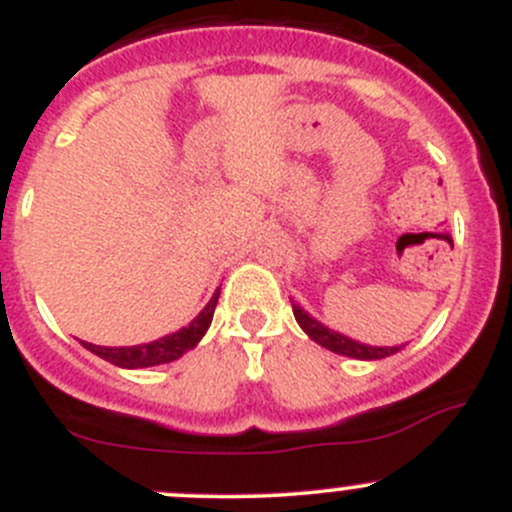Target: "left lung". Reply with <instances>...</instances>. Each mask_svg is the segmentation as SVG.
<instances>
[{"label": "left lung", "instance_id": "obj_1", "mask_svg": "<svg viewBox=\"0 0 512 512\" xmlns=\"http://www.w3.org/2000/svg\"><path fill=\"white\" fill-rule=\"evenodd\" d=\"M292 309H294V316H297L299 326L304 328V331L309 333V336L314 338L319 346H324V348H328V351H333L338 355H348V358H358V360H378V358H385V355H392V353L400 351L397 346H392V348L363 346V343L351 341V338L341 336V333L328 331L324 324H319L316 319H311V316L306 314L299 304H294V301H292Z\"/></svg>", "mask_w": 512, "mask_h": 512}]
</instances>
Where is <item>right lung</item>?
I'll list each match as a JSON object with an SVG mask.
<instances>
[{
    "mask_svg": "<svg viewBox=\"0 0 512 512\" xmlns=\"http://www.w3.org/2000/svg\"><path fill=\"white\" fill-rule=\"evenodd\" d=\"M218 294L220 292L213 294V299L208 301L206 309H203L186 328L171 333V336L159 338V341L144 343V346H129V348H102L85 341L83 346L88 348V351H93L95 355H100V358L110 360L112 365H120V368H149V365L171 363V360L181 358L186 351H191V348L201 341L203 333L208 331L215 304H218Z\"/></svg>",
    "mask_w": 512,
    "mask_h": 512,
    "instance_id": "right-lung-1",
    "label": "right lung"
}]
</instances>
